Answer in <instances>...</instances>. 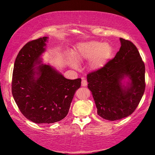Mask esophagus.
Here are the masks:
<instances>
[{
    "label": "esophagus",
    "mask_w": 155,
    "mask_h": 155,
    "mask_svg": "<svg viewBox=\"0 0 155 155\" xmlns=\"http://www.w3.org/2000/svg\"><path fill=\"white\" fill-rule=\"evenodd\" d=\"M81 84H82V86H83V87H86L87 85V81L86 79H84V78H83V79L82 80Z\"/></svg>",
    "instance_id": "1"
}]
</instances>
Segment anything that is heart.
Returning a JSON list of instances; mask_svg holds the SVG:
<instances>
[{
	"instance_id": "heart-1",
	"label": "heart",
	"mask_w": 155,
	"mask_h": 155,
	"mask_svg": "<svg viewBox=\"0 0 155 155\" xmlns=\"http://www.w3.org/2000/svg\"><path fill=\"white\" fill-rule=\"evenodd\" d=\"M111 53L112 47L108 43L91 41L78 46L73 52V56L75 60L78 62L90 60L88 64L89 67L93 70H97L103 67ZM69 64L73 68L77 67V64L72 59L69 60Z\"/></svg>"
}]
</instances>
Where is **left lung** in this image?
I'll return each mask as SVG.
<instances>
[{
  "label": "left lung",
  "mask_w": 155,
  "mask_h": 155,
  "mask_svg": "<svg viewBox=\"0 0 155 155\" xmlns=\"http://www.w3.org/2000/svg\"><path fill=\"white\" fill-rule=\"evenodd\" d=\"M121 47L115 57L98 70L87 74L88 88L92 92L97 114L104 119L117 120L135 110L145 90V66L132 42L120 38ZM128 76L130 86L121 81Z\"/></svg>",
  "instance_id": "obj_1"
}]
</instances>
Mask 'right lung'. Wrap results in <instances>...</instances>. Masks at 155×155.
Returning <instances> with one entry per match:
<instances>
[{"label":"right lung","instance_id":"right-lung-1","mask_svg":"<svg viewBox=\"0 0 155 155\" xmlns=\"http://www.w3.org/2000/svg\"><path fill=\"white\" fill-rule=\"evenodd\" d=\"M47 37L28 42L19 51L14 64L12 94L20 111L37 124H50L67 116L81 79L65 78L51 66L42 64Z\"/></svg>","mask_w":155,"mask_h":155}]
</instances>
